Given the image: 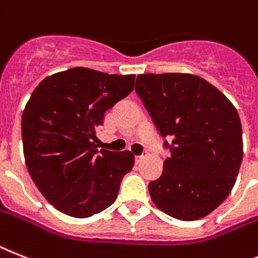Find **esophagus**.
<instances>
[{
    "instance_id": "1",
    "label": "esophagus",
    "mask_w": 258,
    "mask_h": 258,
    "mask_svg": "<svg viewBox=\"0 0 258 258\" xmlns=\"http://www.w3.org/2000/svg\"><path fill=\"white\" fill-rule=\"evenodd\" d=\"M147 153V152H146ZM146 153H143V155H139V156H135V161L136 162H140L143 159H144V156H146Z\"/></svg>"
}]
</instances>
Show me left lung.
<instances>
[{
  "label": "left lung",
  "mask_w": 258,
  "mask_h": 258,
  "mask_svg": "<svg viewBox=\"0 0 258 258\" xmlns=\"http://www.w3.org/2000/svg\"><path fill=\"white\" fill-rule=\"evenodd\" d=\"M135 90L153 123L172 143L160 178L149 182L153 203L179 220L213 213L229 196L243 160V131L232 102L190 73H147Z\"/></svg>",
  "instance_id": "8db88e82"
}]
</instances>
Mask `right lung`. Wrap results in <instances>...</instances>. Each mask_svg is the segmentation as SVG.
I'll list each match as a JSON object with an SVG mask.
<instances>
[{"mask_svg": "<svg viewBox=\"0 0 258 258\" xmlns=\"http://www.w3.org/2000/svg\"><path fill=\"white\" fill-rule=\"evenodd\" d=\"M135 75L77 68L45 77L22 115L23 155L32 181L52 206L89 218L111 206L131 172L130 151H98L105 112L133 92Z\"/></svg>", "mask_w": 258, "mask_h": 258, "instance_id": "1", "label": "right lung"}]
</instances>
